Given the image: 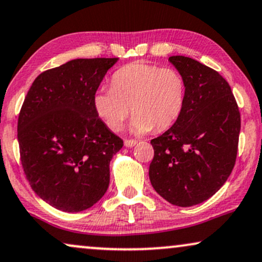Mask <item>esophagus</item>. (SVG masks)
Here are the masks:
<instances>
[{
  "instance_id": "esophagus-1",
  "label": "esophagus",
  "mask_w": 262,
  "mask_h": 262,
  "mask_svg": "<svg viewBox=\"0 0 262 262\" xmlns=\"http://www.w3.org/2000/svg\"><path fill=\"white\" fill-rule=\"evenodd\" d=\"M137 140H134V139H127V140H124V146H127V147H133V146L137 145Z\"/></svg>"
}]
</instances>
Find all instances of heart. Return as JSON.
I'll use <instances>...</instances> for the list:
<instances>
[{
  "mask_svg": "<svg viewBox=\"0 0 262 262\" xmlns=\"http://www.w3.org/2000/svg\"><path fill=\"white\" fill-rule=\"evenodd\" d=\"M186 96V80L179 71L137 62L115 72L111 89L97 91L93 105L111 130L123 127L132 107V129L145 134L171 127L182 114Z\"/></svg>",
  "mask_w": 262,
  "mask_h": 262,
  "instance_id": "heart-1",
  "label": "heart"
}]
</instances>
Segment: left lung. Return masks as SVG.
I'll return each instance as SVG.
<instances>
[{"mask_svg":"<svg viewBox=\"0 0 262 262\" xmlns=\"http://www.w3.org/2000/svg\"><path fill=\"white\" fill-rule=\"evenodd\" d=\"M169 61L186 80V104L172 127L151 140L149 180L170 204L189 207L217 193L231 173L241 115L231 87L218 72L186 56Z\"/></svg>","mask_w":262,"mask_h":262,"instance_id":"left-lung-1","label":"left lung"}]
</instances>
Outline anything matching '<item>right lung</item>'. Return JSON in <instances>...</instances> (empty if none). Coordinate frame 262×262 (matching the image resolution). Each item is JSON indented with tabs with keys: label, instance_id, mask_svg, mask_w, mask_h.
<instances>
[{
	"label": "right lung",
	"instance_id": "right-lung-1",
	"mask_svg": "<svg viewBox=\"0 0 262 262\" xmlns=\"http://www.w3.org/2000/svg\"><path fill=\"white\" fill-rule=\"evenodd\" d=\"M117 58H78L34 80L17 118L20 160L30 186L52 207L87 210L109 187V164L123 140L109 130L93 97Z\"/></svg>",
	"mask_w": 262,
	"mask_h": 262
}]
</instances>
